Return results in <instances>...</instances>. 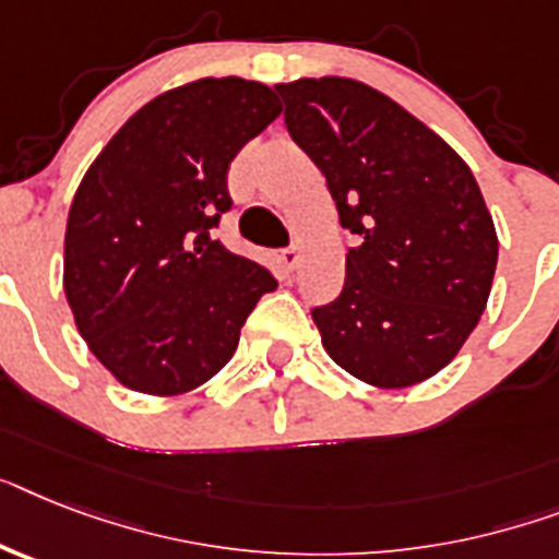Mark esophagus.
<instances>
[{
  "mask_svg": "<svg viewBox=\"0 0 559 559\" xmlns=\"http://www.w3.org/2000/svg\"><path fill=\"white\" fill-rule=\"evenodd\" d=\"M280 260H283L285 269L294 271V269H299V262H302V251H299L297 246L283 248V251H280Z\"/></svg>",
  "mask_w": 559,
  "mask_h": 559,
  "instance_id": "34e87169",
  "label": "esophagus"
}]
</instances>
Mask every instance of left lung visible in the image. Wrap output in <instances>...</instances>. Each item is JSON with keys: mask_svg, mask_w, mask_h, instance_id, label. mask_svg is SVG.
Wrapping results in <instances>:
<instances>
[{"mask_svg": "<svg viewBox=\"0 0 559 559\" xmlns=\"http://www.w3.org/2000/svg\"><path fill=\"white\" fill-rule=\"evenodd\" d=\"M322 170L345 253L343 294L311 317L336 366L377 389L435 377L486 311L497 230L472 168L391 96L345 76L274 85Z\"/></svg>", "mask_w": 559, "mask_h": 559, "instance_id": "1", "label": "left lung"}]
</instances>
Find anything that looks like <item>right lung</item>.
Segmentation results:
<instances>
[{"instance_id":"obj_1","label":"right lung","mask_w":559,"mask_h":559,"mask_svg":"<svg viewBox=\"0 0 559 559\" xmlns=\"http://www.w3.org/2000/svg\"><path fill=\"white\" fill-rule=\"evenodd\" d=\"M274 87L205 76L142 105L73 193L64 297L124 389L177 396L234 357L269 269L211 239L230 207L228 165L280 117Z\"/></svg>"}]
</instances>
